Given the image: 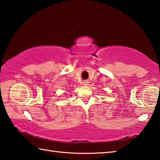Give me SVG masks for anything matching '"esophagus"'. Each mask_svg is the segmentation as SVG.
I'll return each instance as SVG.
<instances>
[{
	"mask_svg": "<svg viewBox=\"0 0 160 160\" xmlns=\"http://www.w3.org/2000/svg\"><path fill=\"white\" fill-rule=\"evenodd\" d=\"M83 85H85V86H88L89 85V81L88 80H84L82 82Z\"/></svg>",
	"mask_w": 160,
	"mask_h": 160,
	"instance_id": "obj_1",
	"label": "esophagus"
}]
</instances>
